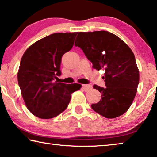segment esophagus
I'll list each match as a JSON object with an SVG mask.
<instances>
[{
	"mask_svg": "<svg viewBox=\"0 0 157 157\" xmlns=\"http://www.w3.org/2000/svg\"><path fill=\"white\" fill-rule=\"evenodd\" d=\"M91 89V86L89 85V84H83L82 85V89L84 91H89Z\"/></svg>",
	"mask_w": 157,
	"mask_h": 157,
	"instance_id": "esophagus-1",
	"label": "esophagus"
}]
</instances>
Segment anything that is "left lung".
Returning a JSON list of instances; mask_svg holds the SVG:
<instances>
[{
    "label": "left lung",
    "instance_id": "obj_1",
    "mask_svg": "<svg viewBox=\"0 0 157 157\" xmlns=\"http://www.w3.org/2000/svg\"><path fill=\"white\" fill-rule=\"evenodd\" d=\"M75 45L82 49L96 70L104 69L105 88L94 84L101 99L91 108L104 117L113 119L126 113L135 98L139 71L135 56L127 44L105 31L79 32Z\"/></svg>",
    "mask_w": 157,
    "mask_h": 157
}]
</instances>
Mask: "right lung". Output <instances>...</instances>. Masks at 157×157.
<instances>
[{
	"label": "right lung",
	"instance_id": "1",
	"mask_svg": "<svg viewBox=\"0 0 157 157\" xmlns=\"http://www.w3.org/2000/svg\"><path fill=\"white\" fill-rule=\"evenodd\" d=\"M75 33H54L30 46L22 56L17 74L19 86L29 110L40 119H51L66 110L71 94L81 84L54 82L61 75V57L71 50Z\"/></svg>",
	"mask_w": 157,
	"mask_h": 157
}]
</instances>
